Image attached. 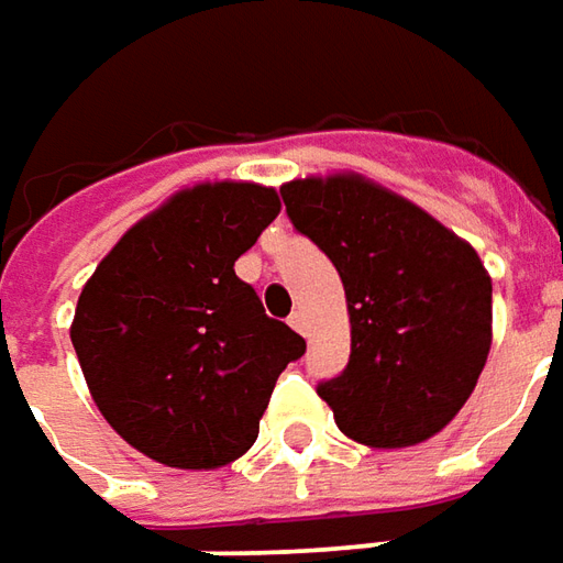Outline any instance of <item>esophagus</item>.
Returning <instances> with one entry per match:
<instances>
[{"label":"esophagus","instance_id":"34e87169","mask_svg":"<svg viewBox=\"0 0 563 563\" xmlns=\"http://www.w3.org/2000/svg\"><path fill=\"white\" fill-rule=\"evenodd\" d=\"M289 323H292V327H296L301 335H308V339H311V320H308V313L301 311V308H298V311L289 317Z\"/></svg>","mask_w":563,"mask_h":563}]
</instances>
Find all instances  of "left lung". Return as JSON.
<instances>
[{
	"instance_id": "8db88e82",
	"label": "left lung",
	"mask_w": 563,
	"mask_h": 563,
	"mask_svg": "<svg viewBox=\"0 0 563 563\" xmlns=\"http://www.w3.org/2000/svg\"><path fill=\"white\" fill-rule=\"evenodd\" d=\"M296 231L345 286L351 357L320 382L335 426L373 450L434 438L472 397L493 342V283L472 243L354 172L280 187Z\"/></svg>"
}]
</instances>
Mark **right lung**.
Wrapping results in <instances>:
<instances>
[{
  "label": "right lung",
  "instance_id": "1",
  "mask_svg": "<svg viewBox=\"0 0 563 563\" xmlns=\"http://www.w3.org/2000/svg\"><path fill=\"white\" fill-rule=\"evenodd\" d=\"M277 216L274 187H185L122 233L79 292L70 339L91 400L159 465L209 472L243 456L305 354L233 274Z\"/></svg>",
  "mask_w": 563,
  "mask_h": 563
}]
</instances>
